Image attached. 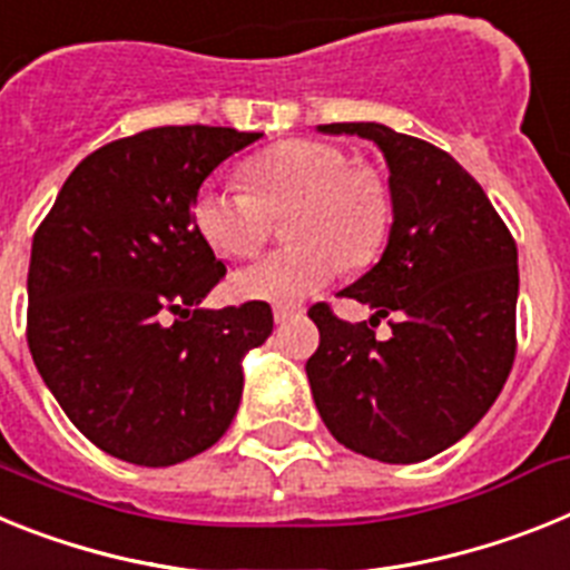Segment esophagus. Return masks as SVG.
<instances>
[{"instance_id":"obj_1","label":"esophagus","mask_w":570,"mask_h":570,"mask_svg":"<svg viewBox=\"0 0 570 570\" xmlns=\"http://www.w3.org/2000/svg\"><path fill=\"white\" fill-rule=\"evenodd\" d=\"M272 315H275V324H286V321L298 318L301 306H275V309H272Z\"/></svg>"}]
</instances>
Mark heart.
Instances as JSON below:
<instances>
[{
    "label": "heart",
    "mask_w": 570,
    "mask_h": 570,
    "mask_svg": "<svg viewBox=\"0 0 570 570\" xmlns=\"http://www.w3.org/2000/svg\"><path fill=\"white\" fill-rule=\"evenodd\" d=\"M243 186L206 183L191 220L217 255L246 257L264 244L269 215H286L292 246L257 257L229 281L235 298L295 304L346 266L379 255L393 217L387 183L335 142L284 140L244 163Z\"/></svg>",
    "instance_id": "b5f03b06"
}]
</instances>
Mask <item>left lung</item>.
Segmentation results:
<instances>
[{"instance_id": "obj_1", "label": "left lung", "mask_w": 570, "mask_h": 570, "mask_svg": "<svg viewBox=\"0 0 570 570\" xmlns=\"http://www.w3.org/2000/svg\"><path fill=\"white\" fill-rule=\"evenodd\" d=\"M324 135L373 140L390 168L393 226L379 264L341 295L370 304L350 324L315 304L321 344L306 379L344 448L413 464L456 444L502 393L517 355V244L448 151L381 122H330ZM393 314L394 335L374 338Z\"/></svg>"}]
</instances>
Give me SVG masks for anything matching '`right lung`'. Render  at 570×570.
Instances as JSON below:
<instances>
[{"label":"right lung","instance_id":"add662e5","mask_svg":"<svg viewBox=\"0 0 570 570\" xmlns=\"http://www.w3.org/2000/svg\"><path fill=\"white\" fill-rule=\"evenodd\" d=\"M257 131L163 126L97 148L33 235L28 346L79 433L122 462L168 468L220 439L244 355L272 333L264 301L206 309L226 275L191 200Z\"/></svg>","mask_w":570,"mask_h":570}]
</instances>
